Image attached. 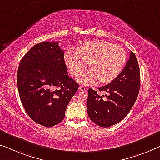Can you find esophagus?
Wrapping results in <instances>:
<instances>
[{
	"label": "esophagus",
	"mask_w": 160,
	"mask_h": 160,
	"mask_svg": "<svg viewBox=\"0 0 160 160\" xmlns=\"http://www.w3.org/2000/svg\"><path fill=\"white\" fill-rule=\"evenodd\" d=\"M78 89H79L80 91H82V92H85L86 90H87V88H86L83 86L82 85H80L79 87H78Z\"/></svg>",
	"instance_id": "esophagus-1"
}]
</instances>
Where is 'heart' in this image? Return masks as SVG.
I'll return each instance as SVG.
<instances>
[{
    "label": "heart",
    "mask_w": 160,
    "mask_h": 160,
    "mask_svg": "<svg viewBox=\"0 0 160 160\" xmlns=\"http://www.w3.org/2000/svg\"><path fill=\"white\" fill-rule=\"evenodd\" d=\"M126 52L121 46L103 40L88 41L68 51L65 61L73 76H78L88 63L90 70L83 73L78 81L83 84H92L97 79L101 83H109L120 74L126 61Z\"/></svg>",
    "instance_id": "obj_1"
}]
</instances>
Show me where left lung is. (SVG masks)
I'll use <instances>...</instances> for the list:
<instances>
[{"instance_id":"left-lung-1","label":"left lung","mask_w":160,"mask_h":160,"mask_svg":"<svg viewBox=\"0 0 160 160\" xmlns=\"http://www.w3.org/2000/svg\"><path fill=\"white\" fill-rule=\"evenodd\" d=\"M140 88V71L134 53L131 51L126 66L120 74L104 87L99 96L92 88L88 90L87 111L92 121L102 127H109L121 122L134 104Z\"/></svg>"}]
</instances>
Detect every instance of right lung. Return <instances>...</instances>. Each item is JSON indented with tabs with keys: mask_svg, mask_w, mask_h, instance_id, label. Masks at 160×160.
Listing matches in <instances>:
<instances>
[{
	"mask_svg": "<svg viewBox=\"0 0 160 160\" xmlns=\"http://www.w3.org/2000/svg\"><path fill=\"white\" fill-rule=\"evenodd\" d=\"M17 85L25 111L34 122L51 127L64 119L78 84L68 76L58 42L36 44L20 62Z\"/></svg>",
	"mask_w": 160,
	"mask_h": 160,
	"instance_id": "obj_1",
	"label": "right lung"
}]
</instances>
